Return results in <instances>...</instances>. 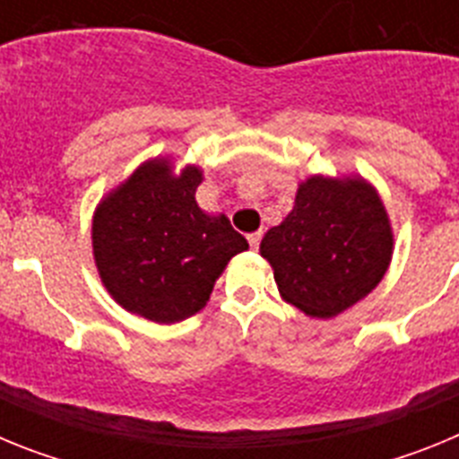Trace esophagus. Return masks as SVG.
<instances>
[{
	"label": "esophagus",
	"mask_w": 459,
	"mask_h": 459,
	"mask_svg": "<svg viewBox=\"0 0 459 459\" xmlns=\"http://www.w3.org/2000/svg\"><path fill=\"white\" fill-rule=\"evenodd\" d=\"M259 241H262V234H259V232L250 234V237H248V243H250V248H253V250L259 248Z\"/></svg>",
	"instance_id": "1"
}]
</instances>
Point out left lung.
Wrapping results in <instances>:
<instances>
[{
	"instance_id": "obj_1",
	"label": "left lung",
	"mask_w": 459,
	"mask_h": 459,
	"mask_svg": "<svg viewBox=\"0 0 459 459\" xmlns=\"http://www.w3.org/2000/svg\"><path fill=\"white\" fill-rule=\"evenodd\" d=\"M393 246L391 218L370 181L360 174H310L259 253L273 269L282 301L307 317L331 319L379 285Z\"/></svg>"
}]
</instances>
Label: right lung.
I'll return each instance as SVG.
<instances>
[{
    "label": "right lung",
    "mask_w": 459,
    "mask_h": 459,
    "mask_svg": "<svg viewBox=\"0 0 459 459\" xmlns=\"http://www.w3.org/2000/svg\"><path fill=\"white\" fill-rule=\"evenodd\" d=\"M200 165L177 172L172 156L149 158L100 197L91 218L93 262L108 294L156 324L193 317L248 241L225 213L195 200Z\"/></svg>",
    "instance_id": "right-lung-1"
}]
</instances>
